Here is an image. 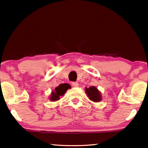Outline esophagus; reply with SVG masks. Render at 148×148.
Listing matches in <instances>:
<instances>
[{"label": "esophagus", "instance_id": "34e87169", "mask_svg": "<svg viewBox=\"0 0 148 148\" xmlns=\"http://www.w3.org/2000/svg\"><path fill=\"white\" fill-rule=\"evenodd\" d=\"M72 86H73V87H77V86H79L78 82H72Z\"/></svg>", "mask_w": 148, "mask_h": 148}]
</instances>
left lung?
I'll list each match as a JSON object with an SVG mask.
<instances>
[{
  "label": "left lung",
  "instance_id": "obj_1",
  "mask_svg": "<svg viewBox=\"0 0 148 148\" xmlns=\"http://www.w3.org/2000/svg\"><path fill=\"white\" fill-rule=\"evenodd\" d=\"M86 92L89 98L94 102H99L101 100V94L96 87H90L86 88Z\"/></svg>",
  "mask_w": 148,
  "mask_h": 148
}]
</instances>
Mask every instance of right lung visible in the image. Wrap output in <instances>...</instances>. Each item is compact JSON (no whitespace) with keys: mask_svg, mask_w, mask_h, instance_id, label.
<instances>
[{"mask_svg":"<svg viewBox=\"0 0 148 148\" xmlns=\"http://www.w3.org/2000/svg\"><path fill=\"white\" fill-rule=\"evenodd\" d=\"M71 88L70 85L67 84H60L59 86L56 87L54 90V92H52L51 97H50V100L52 101H56L59 100L60 96L64 95L66 91L68 90L69 88Z\"/></svg>","mask_w":148,"mask_h":148,"instance_id":"add662e5","label":"right lung"}]
</instances>
